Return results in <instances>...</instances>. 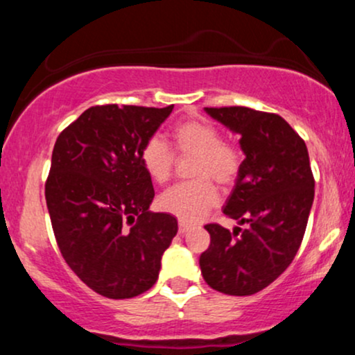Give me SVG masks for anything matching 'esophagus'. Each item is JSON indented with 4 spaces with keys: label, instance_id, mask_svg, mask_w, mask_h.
I'll list each match as a JSON object with an SVG mask.
<instances>
[{
    "label": "esophagus",
    "instance_id": "esophagus-1",
    "mask_svg": "<svg viewBox=\"0 0 355 355\" xmlns=\"http://www.w3.org/2000/svg\"><path fill=\"white\" fill-rule=\"evenodd\" d=\"M189 229H190V225H187L185 222L178 223V232H180V234H187V232H189Z\"/></svg>",
    "mask_w": 355,
    "mask_h": 355
}]
</instances>
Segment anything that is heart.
Listing matches in <instances>:
<instances>
[{
  "label": "heart",
  "mask_w": 355,
  "mask_h": 355,
  "mask_svg": "<svg viewBox=\"0 0 355 355\" xmlns=\"http://www.w3.org/2000/svg\"><path fill=\"white\" fill-rule=\"evenodd\" d=\"M173 146L180 155H195L191 175L197 180L177 183L158 198V207L182 222H200L218 203V185H230L240 170V153L235 146L222 141L214 125L202 120H187L172 132ZM140 162L153 182L164 183L173 170V152L160 137H150L140 150Z\"/></svg>",
  "instance_id": "heart-1"
}]
</instances>
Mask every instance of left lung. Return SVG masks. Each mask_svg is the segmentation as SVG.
<instances>
[{
	"mask_svg": "<svg viewBox=\"0 0 355 355\" xmlns=\"http://www.w3.org/2000/svg\"><path fill=\"white\" fill-rule=\"evenodd\" d=\"M205 112L240 137L245 160L223 214L248 227L205 225L210 245L200 255L202 275L222 294L252 295L291 266L302 243L315 187L307 146L275 113L247 107Z\"/></svg>",
	"mask_w": 355,
	"mask_h": 355,
	"instance_id": "8db88e82",
	"label": "left lung"
}]
</instances>
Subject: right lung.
<instances>
[{"label": "right lung", "mask_w": 355, "mask_h": 355, "mask_svg": "<svg viewBox=\"0 0 355 355\" xmlns=\"http://www.w3.org/2000/svg\"><path fill=\"white\" fill-rule=\"evenodd\" d=\"M103 105L60 133L44 195L60 252L96 294L132 299L152 288L178 232L170 214L150 211L155 191L140 150L172 113Z\"/></svg>", "instance_id": "obj_1"}]
</instances>
